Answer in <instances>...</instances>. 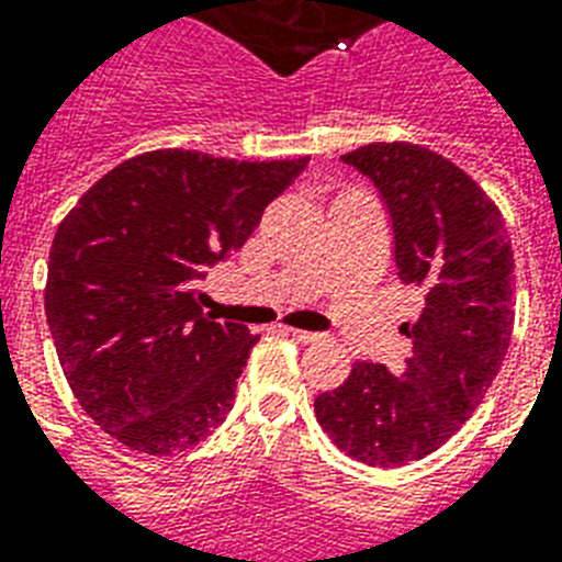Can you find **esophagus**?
<instances>
[{
  "mask_svg": "<svg viewBox=\"0 0 562 562\" xmlns=\"http://www.w3.org/2000/svg\"><path fill=\"white\" fill-rule=\"evenodd\" d=\"M291 338H297L300 344H315L321 341V333H308V329H289Z\"/></svg>",
  "mask_w": 562,
  "mask_h": 562,
  "instance_id": "34e87169",
  "label": "esophagus"
}]
</instances>
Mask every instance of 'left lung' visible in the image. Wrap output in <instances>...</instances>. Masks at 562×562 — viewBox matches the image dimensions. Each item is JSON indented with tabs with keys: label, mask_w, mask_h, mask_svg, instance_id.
Returning a JSON list of instances; mask_svg holds the SVG:
<instances>
[{
	"label": "left lung",
	"mask_w": 562,
	"mask_h": 562,
	"mask_svg": "<svg viewBox=\"0 0 562 562\" xmlns=\"http://www.w3.org/2000/svg\"><path fill=\"white\" fill-rule=\"evenodd\" d=\"M379 192L405 285L423 312L396 373L356 361L347 382L315 400L317 423L341 452L368 467L419 461L481 405L514 329V250L484 189L440 154L373 143L341 157Z\"/></svg>",
	"instance_id": "1"
}]
</instances>
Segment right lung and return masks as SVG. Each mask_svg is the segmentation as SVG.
<instances>
[{"label": "right lung", "instance_id": "1", "mask_svg": "<svg viewBox=\"0 0 562 562\" xmlns=\"http://www.w3.org/2000/svg\"><path fill=\"white\" fill-rule=\"evenodd\" d=\"M306 162L151 151L108 171L60 221L48 329L75 400L119 443L187 452L224 423L259 335L206 315L198 282Z\"/></svg>", "mask_w": 562, "mask_h": 562}]
</instances>
